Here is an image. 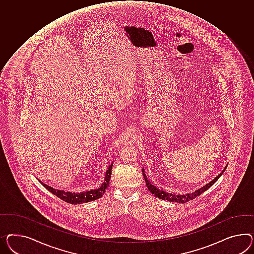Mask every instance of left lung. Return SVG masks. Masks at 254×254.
Here are the masks:
<instances>
[{
  "mask_svg": "<svg viewBox=\"0 0 254 254\" xmlns=\"http://www.w3.org/2000/svg\"><path fill=\"white\" fill-rule=\"evenodd\" d=\"M226 169V166L225 167V169L222 171V173H220L219 175L215 178V179L212 180L211 182H209L208 184H206L205 186H203L202 188H200L199 190H195L192 193H187L186 195H177V194H174V193H168V192H165L162 190H159L158 188H156L155 186L152 185L151 183V181L149 179H147L146 177V174L144 173V169H142V175L144 177L145 182H146V186L148 187V190L159 199H165V200H168V201H174V202H179V203H185L189 200H191V199H195L196 197L199 196L201 193L203 191L207 190L208 189H210L212 186L218 180L220 177L224 174V172Z\"/></svg>",
  "mask_w": 254,
  "mask_h": 254,
  "instance_id": "obj_1",
  "label": "left lung"
}]
</instances>
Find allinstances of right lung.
Returning a JSON list of instances; mask_svg holds the SVG:
<instances>
[{"label": "right lung", "mask_w": 254, "mask_h": 254, "mask_svg": "<svg viewBox=\"0 0 254 254\" xmlns=\"http://www.w3.org/2000/svg\"><path fill=\"white\" fill-rule=\"evenodd\" d=\"M112 167L113 164H111L107 169V171L105 173V178H104V182L103 185L100 188H98L97 190H90L88 191L82 192H69L61 190H56L50 186L44 184L43 182H41V180H39L41 182V185L43 186L46 190H48L49 191L52 192L56 197H58L59 199H63L68 203L71 204H81L85 202H89L92 201L97 199H100L101 197H103V194L105 193V190L108 189L109 187L110 179H111V175H112Z\"/></svg>", "instance_id": "right-lung-1"}]
</instances>
